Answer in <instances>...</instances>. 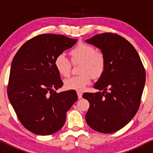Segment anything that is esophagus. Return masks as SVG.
<instances>
[{"instance_id": "esophagus-1", "label": "esophagus", "mask_w": 153, "mask_h": 153, "mask_svg": "<svg viewBox=\"0 0 153 153\" xmlns=\"http://www.w3.org/2000/svg\"><path fill=\"white\" fill-rule=\"evenodd\" d=\"M77 94H78V99H81V98H82V92H80V91H78V92H77Z\"/></svg>"}]
</instances>
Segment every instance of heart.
Instances as JSON below:
<instances>
[{
  "label": "heart",
  "instance_id": "b5f03b06",
  "mask_svg": "<svg viewBox=\"0 0 153 153\" xmlns=\"http://www.w3.org/2000/svg\"><path fill=\"white\" fill-rule=\"evenodd\" d=\"M71 59L74 64L81 63L80 72L81 74L72 76L64 82L68 89L82 91L91 83V76L99 78L104 71L105 59L101 52H96L90 45L80 43L70 52ZM54 66L61 75L67 77L70 74L71 62L64 54H59L54 60Z\"/></svg>",
  "mask_w": 153,
  "mask_h": 153
}]
</instances>
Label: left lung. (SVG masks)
Returning a JSON list of instances; mask_svg holds the SVG:
<instances>
[{
    "instance_id": "8db88e82",
    "label": "left lung",
    "mask_w": 153,
    "mask_h": 153,
    "mask_svg": "<svg viewBox=\"0 0 153 153\" xmlns=\"http://www.w3.org/2000/svg\"><path fill=\"white\" fill-rule=\"evenodd\" d=\"M85 42L99 48L105 59L104 71L94 85L102 92L82 95L90 104L85 119L95 131L113 133L129 123L138 110L145 69L134 46L120 36L104 33Z\"/></svg>"
}]
</instances>
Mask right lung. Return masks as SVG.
<instances>
[{"label": "right lung", "instance_id": "add662e5", "mask_svg": "<svg viewBox=\"0 0 153 153\" xmlns=\"http://www.w3.org/2000/svg\"><path fill=\"white\" fill-rule=\"evenodd\" d=\"M76 42L62 35L42 34L25 42L13 59L8 99L21 123L33 133L45 136L58 131L78 100L75 90L54 91L63 86L54 60Z\"/></svg>", "mask_w": 153, "mask_h": 153}]
</instances>
